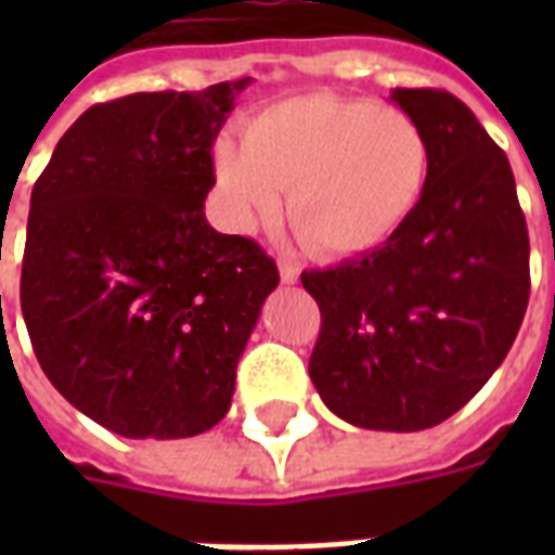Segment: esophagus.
Wrapping results in <instances>:
<instances>
[{
  "instance_id": "34e87169",
  "label": "esophagus",
  "mask_w": 555,
  "mask_h": 555,
  "mask_svg": "<svg viewBox=\"0 0 555 555\" xmlns=\"http://www.w3.org/2000/svg\"><path fill=\"white\" fill-rule=\"evenodd\" d=\"M279 276H282V285H296L299 282V268L291 264V261H282L279 264Z\"/></svg>"
}]
</instances>
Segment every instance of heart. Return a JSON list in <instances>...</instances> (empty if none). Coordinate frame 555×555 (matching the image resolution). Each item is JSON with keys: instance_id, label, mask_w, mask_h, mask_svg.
<instances>
[{"instance_id": "obj_1", "label": "heart", "mask_w": 555, "mask_h": 555, "mask_svg": "<svg viewBox=\"0 0 555 555\" xmlns=\"http://www.w3.org/2000/svg\"><path fill=\"white\" fill-rule=\"evenodd\" d=\"M242 146L212 150L227 221L250 233L273 221L287 190V218L325 259H357L395 238L429 184L423 126L400 108L334 91L273 100L242 124Z\"/></svg>"}]
</instances>
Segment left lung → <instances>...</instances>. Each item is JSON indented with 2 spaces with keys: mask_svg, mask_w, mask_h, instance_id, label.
Returning <instances> with one entry per match:
<instances>
[{
  "mask_svg": "<svg viewBox=\"0 0 555 555\" xmlns=\"http://www.w3.org/2000/svg\"><path fill=\"white\" fill-rule=\"evenodd\" d=\"M391 103L429 138V184L386 247L302 273L322 311L308 371L351 426L421 431L504 363L530 299V238L507 155L461 100L395 89Z\"/></svg>",
  "mask_w": 555,
  "mask_h": 555,
  "instance_id": "1",
  "label": "left lung"
}]
</instances>
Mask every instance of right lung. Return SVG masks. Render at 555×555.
I'll return each mask as SVG.
<instances>
[{"label":"right lung","instance_id":"1","mask_svg":"<svg viewBox=\"0 0 555 555\" xmlns=\"http://www.w3.org/2000/svg\"><path fill=\"white\" fill-rule=\"evenodd\" d=\"M250 77L82 112L30 192L22 317L46 377L124 438L176 440L230 409L276 261L204 216Z\"/></svg>","mask_w":555,"mask_h":555}]
</instances>
